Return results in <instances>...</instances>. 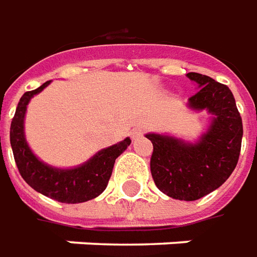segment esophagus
<instances>
[{"mask_svg":"<svg viewBox=\"0 0 257 257\" xmlns=\"http://www.w3.org/2000/svg\"><path fill=\"white\" fill-rule=\"evenodd\" d=\"M143 133H144V127H136V128H133L132 133H130V137H132L133 141H136V140H139L141 136H143Z\"/></svg>","mask_w":257,"mask_h":257,"instance_id":"esophagus-1","label":"esophagus"}]
</instances>
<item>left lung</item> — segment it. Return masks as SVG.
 <instances>
[{
  "label": "left lung",
  "mask_w": 257,
  "mask_h": 257,
  "mask_svg": "<svg viewBox=\"0 0 257 257\" xmlns=\"http://www.w3.org/2000/svg\"><path fill=\"white\" fill-rule=\"evenodd\" d=\"M186 77L197 85L187 107L210 114L207 130L194 143L157 133L146 137L154 146L151 175L157 187L172 199L194 201L231 176L239 159L243 127L226 85L197 72Z\"/></svg>",
  "instance_id": "8db88e82"
}]
</instances>
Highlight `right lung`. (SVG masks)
<instances>
[{"label": "right lung", "mask_w": 257, "mask_h": 257, "mask_svg": "<svg viewBox=\"0 0 257 257\" xmlns=\"http://www.w3.org/2000/svg\"><path fill=\"white\" fill-rule=\"evenodd\" d=\"M50 81L31 92H25L11 123V147L18 169L25 182L36 192L60 203L77 204L98 197L110 179L114 161L132 144L124 139L98 151L86 162L74 168H57L37 158L25 137V116L31 99L49 86Z\"/></svg>", "instance_id": "add662e5"}]
</instances>
